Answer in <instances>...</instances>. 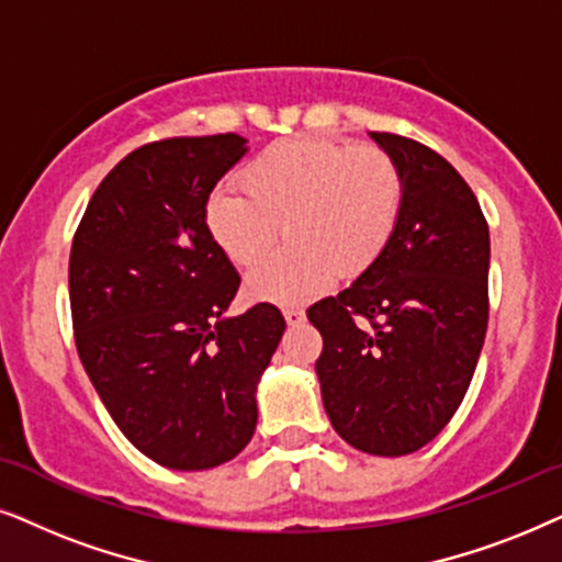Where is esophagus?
<instances>
[{
	"label": "esophagus",
	"mask_w": 562,
	"mask_h": 562,
	"mask_svg": "<svg viewBox=\"0 0 562 562\" xmlns=\"http://www.w3.org/2000/svg\"><path fill=\"white\" fill-rule=\"evenodd\" d=\"M282 316H285L290 326H297V324H303V321H305V313L301 308H285V311H282Z\"/></svg>",
	"instance_id": "obj_1"
}]
</instances>
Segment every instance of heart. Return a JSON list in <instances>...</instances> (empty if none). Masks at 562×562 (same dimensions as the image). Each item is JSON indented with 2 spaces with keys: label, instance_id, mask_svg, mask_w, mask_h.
I'll return each mask as SVG.
<instances>
[{
  "label": "heart",
  "instance_id": "heart-1",
  "mask_svg": "<svg viewBox=\"0 0 562 562\" xmlns=\"http://www.w3.org/2000/svg\"><path fill=\"white\" fill-rule=\"evenodd\" d=\"M244 189L218 184L205 203L213 244L238 267L267 257L285 226L288 249L249 277L254 301L301 305L357 277L391 241L401 211V175L378 146L328 138H285L254 156L241 171Z\"/></svg>",
  "mask_w": 562,
  "mask_h": 562
}]
</instances>
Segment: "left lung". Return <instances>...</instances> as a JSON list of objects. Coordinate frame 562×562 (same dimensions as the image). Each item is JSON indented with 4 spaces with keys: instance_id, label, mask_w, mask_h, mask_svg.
<instances>
[{
    "instance_id": "left-lung-1",
    "label": "left lung",
    "mask_w": 562,
    "mask_h": 562,
    "mask_svg": "<svg viewBox=\"0 0 562 562\" xmlns=\"http://www.w3.org/2000/svg\"><path fill=\"white\" fill-rule=\"evenodd\" d=\"M401 175L391 241L336 297L311 305L324 336L321 398L344 442L380 458L429 445L465 398L488 326L491 238L473 190L416 140L370 133Z\"/></svg>"
}]
</instances>
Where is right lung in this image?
<instances>
[{"label": "right lung", "instance_id": "right-lung-1", "mask_svg": "<svg viewBox=\"0 0 562 562\" xmlns=\"http://www.w3.org/2000/svg\"><path fill=\"white\" fill-rule=\"evenodd\" d=\"M236 133L169 138L125 156L74 236L77 349L112 422L171 470L234 460L257 429V385L285 331L269 303L226 316L241 277L205 203L249 151Z\"/></svg>", "mask_w": 562, "mask_h": 562}]
</instances>
